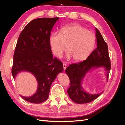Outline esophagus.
Listing matches in <instances>:
<instances>
[{"instance_id":"obj_1","label":"esophagus","mask_w":125,"mask_h":125,"mask_svg":"<svg viewBox=\"0 0 125 125\" xmlns=\"http://www.w3.org/2000/svg\"><path fill=\"white\" fill-rule=\"evenodd\" d=\"M63 69H64V70H65L66 69V68H67V65H66V63H64L63 64Z\"/></svg>"}]
</instances>
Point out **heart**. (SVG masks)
Here are the masks:
<instances>
[{
    "instance_id": "heart-1",
    "label": "heart",
    "mask_w": 125,
    "mask_h": 125,
    "mask_svg": "<svg viewBox=\"0 0 125 125\" xmlns=\"http://www.w3.org/2000/svg\"><path fill=\"white\" fill-rule=\"evenodd\" d=\"M95 41L92 32L78 24L63 26L59 33H52L48 39L49 45L55 56L61 57L67 45V58L72 57L74 62L82 61L88 58Z\"/></svg>"
}]
</instances>
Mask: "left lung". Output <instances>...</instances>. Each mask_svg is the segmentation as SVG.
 <instances>
[{"label":"left lung","mask_w":125,"mask_h":125,"mask_svg":"<svg viewBox=\"0 0 125 125\" xmlns=\"http://www.w3.org/2000/svg\"><path fill=\"white\" fill-rule=\"evenodd\" d=\"M95 31L96 48L84 61L71 64L66 69V73L70 81V87L67 90L68 94L72 101L78 104L89 103L95 100L103 93L92 94L85 91L82 88V82L87 73L93 69L103 67L107 81L111 70L107 45L97 28H95Z\"/></svg>","instance_id":"left-lung-1"}]
</instances>
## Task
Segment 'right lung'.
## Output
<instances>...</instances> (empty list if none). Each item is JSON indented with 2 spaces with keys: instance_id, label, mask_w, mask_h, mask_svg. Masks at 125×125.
<instances>
[{
  "instance_id": "obj_1",
  "label": "right lung",
  "mask_w": 125,
  "mask_h": 125,
  "mask_svg": "<svg viewBox=\"0 0 125 125\" xmlns=\"http://www.w3.org/2000/svg\"><path fill=\"white\" fill-rule=\"evenodd\" d=\"M56 18L35 19L25 26L19 36L13 55L12 75L15 79L22 71L32 73L38 86L36 93L29 97L21 96L33 103L47 100L52 83L63 70V63L53 55L48 39Z\"/></svg>"
}]
</instances>
